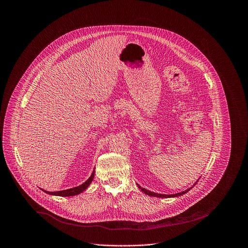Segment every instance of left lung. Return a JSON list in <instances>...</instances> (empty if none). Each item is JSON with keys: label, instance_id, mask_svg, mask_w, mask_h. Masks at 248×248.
Wrapping results in <instances>:
<instances>
[{"label": "left lung", "instance_id": "left-lung-1", "mask_svg": "<svg viewBox=\"0 0 248 248\" xmlns=\"http://www.w3.org/2000/svg\"><path fill=\"white\" fill-rule=\"evenodd\" d=\"M197 183H195L194 185H193V186L196 185ZM138 186V185H137ZM192 186V187H193ZM192 187H190V188H188V189H186V191H182V192H179V193H175V194H159V193H155V192H152V191H149V190H147V189H145V188H142L141 186H138V188H140L141 189V191H143L145 194H147V195H149V196H154V197H162V198H169V197H178V196H181V195H183V194H185V193H186V192H188Z\"/></svg>", "mask_w": 248, "mask_h": 248}]
</instances>
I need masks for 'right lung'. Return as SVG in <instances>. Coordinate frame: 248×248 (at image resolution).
Wrapping results in <instances>:
<instances>
[{
	"label": "right lung",
	"instance_id": "1",
	"mask_svg": "<svg viewBox=\"0 0 248 248\" xmlns=\"http://www.w3.org/2000/svg\"><path fill=\"white\" fill-rule=\"evenodd\" d=\"M94 173H95V170H93L92 174L90 175V178L85 182L83 183L82 185L77 186V187H73V188H69V189H65V190H61V191H55V192H50V191H46L44 189H42L43 191H45L46 193L48 194H51V195H57V196H75V195H78L81 192H83L89 186L90 184L92 183L93 179H94Z\"/></svg>",
	"mask_w": 248,
	"mask_h": 248
}]
</instances>
